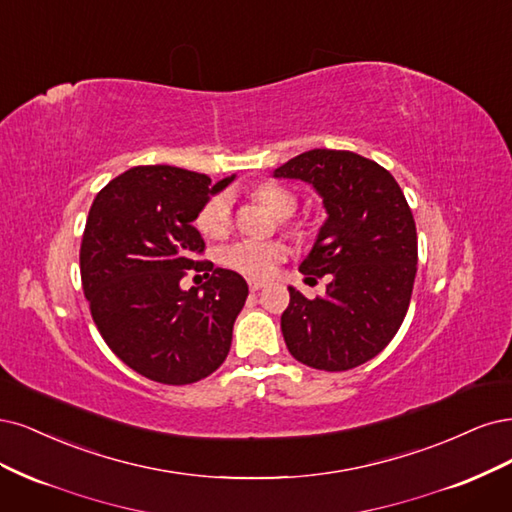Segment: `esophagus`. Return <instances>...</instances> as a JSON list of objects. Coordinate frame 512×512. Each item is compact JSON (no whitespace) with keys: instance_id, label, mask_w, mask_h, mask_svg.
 <instances>
[{"instance_id":"esophagus-1","label":"esophagus","mask_w":512,"mask_h":512,"mask_svg":"<svg viewBox=\"0 0 512 512\" xmlns=\"http://www.w3.org/2000/svg\"><path fill=\"white\" fill-rule=\"evenodd\" d=\"M261 287H263L261 280H255V278H251V280H249V289H251V291H259Z\"/></svg>"}]
</instances>
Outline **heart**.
I'll return each mask as SVG.
<instances>
[{
	"label": "heart",
	"mask_w": 512,
	"mask_h": 512,
	"mask_svg": "<svg viewBox=\"0 0 512 512\" xmlns=\"http://www.w3.org/2000/svg\"><path fill=\"white\" fill-rule=\"evenodd\" d=\"M255 197L268 206L276 217L287 219L298 210V195L280 185H261L255 191ZM197 225L210 238H221L232 225V197L229 193H217L202 206L197 214ZM285 259V246L278 242H259V240H240L227 246L221 253L223 266L232 268L244 276L266 278L270 276L280 261Z\"/></svg>",
	"instance_id": "1"
}]
</instances>
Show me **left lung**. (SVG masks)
<instances>
[{"instance_id":"left-lung-1","label":"left lung","mask_w":512,"mask_h":512,"mask_svg":"<svg viewBox=\"0 0 512 512\" xmlns=\"http://www.w3.org/2000/svg\"><path fill=\"white\" fill-rule=\"evenodd\" d=\"M274 178L312 185L327 212L300 272L329 283L315 300L289 287L280 317L287 349L325 372L366 364L398 334L415 285L417 227L406 197L385 168L351 151H306Z\"/></svg>"}]
</instances>
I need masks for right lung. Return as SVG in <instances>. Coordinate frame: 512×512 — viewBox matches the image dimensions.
Returning <instances> with one entry per match:
<instances>
[{"label":"right lung","mask_w":512,"mask_h":512,"mask_svg":"<svg viewBox=\"0 0 512 512\" xmlns=\"http://www.w3.org/2000/svg\"><path fill=\"white\" fill-rule=\"evenodd\" d=\"M234 176L138 166L97 193L80 244L82 291L102 338L123 364L163 385L197 383L217 370L249 285L210 261L193 221ZM187 269H212L204 286L179 289Z\"/></svg>","instance_id":"right-lung-1"}]
</instances>
